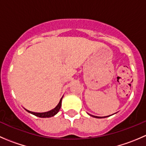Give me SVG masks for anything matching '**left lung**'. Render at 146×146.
I'll use <instances>...</instances> for the list:
<instances>
[{"label":"left lung","instance_id":"obj_1","mask_svg":"<svg viewBox=\"0 0 146 146\" xmlns=\"http://www.w3.org/2000/svg\"><path fill=\"white\" fill-rule=\"evenodd\" d=\"M90 116H92V117H95V118H98V119H101V118H105V117H110V116H111V115H110V116H107V117H97V116H94V115H91V114H89Z\"/></svg>","mask_w":146,"mask_h":146}]
</instances>
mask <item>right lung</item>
Here are the masks:
<instances>
[{"mask_svg": "<svg viewBox=\"0 0 146 146\" xmlns=\"http://www.w3.org/2000/svg\"><path fill=\"white\" fill-rule=\"evenodd\" d=\"M62 99H63V97L61 98V99L60 100L59 102H58V104H57V106L55 107V108L53 109V110H50V111H46V112H42V113L41 112H34V111H29V110H26V109H25V110L27 111H28L29 113H30V114H33V115H35L36 117H41V118H48V117H54V115H56V114L58 112L59 110L61 109Z\"/></svg>", "mask_w": 146, "mask_h": 146, "instance_id": "1", "label": "right lung"}]
</instances>
